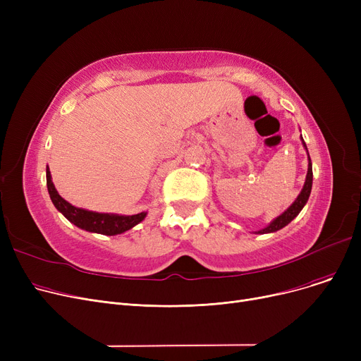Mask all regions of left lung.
Segmentation results:
<instances>
[{"instance_id":"left-lung-1","label":"left lung","mask_w":361,"mask_h":361,"mask_svg":"<svg viewBox=\"0 0 361 361\" xmlns=\"http://www.w3.org/2000/svg\"><path fill=\"white\" fill-rule=\"evenodd\" d=\"M301 143H302V146H305V149L307 150V146H306L305 140H302V137H301ZM307 157H309V152H307ZM312 184H313V171H312V159L309 157V166H307L306 181H305V185H302V188H301L300 195L297 196V199L291 203V206L288 207L287 211H283L279 216H276L268 226H264V228H262L259 231H255V234L275 233V231H279L281 228H283V226H286V225H288L301 212L302 207H305V204L307 203L310 192H312Z\"/></svg>"}]
</instances>
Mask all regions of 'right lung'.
Here are the masks:
<instances>
[{"instance_id":"right-lung-1","label":"right lung","mask_w":361,"mask_h":361,"mask_svg":"<svg viewBox=\"0 0 361 361\" xmlns=\"http://www.w3.org/2000/svg\"><path fill=\"white\" fill-rule=\"evenodd\" d=\"M47 185H48L49 197L54 206L56 207V211L61 212L71 224L89 233H97L104 235L123 234L131 230L133 226H136L139 222H142L147 215V212H140L136 215L102 214V212L82 209V207H75L67 200H64L59 195V192H56L48 166H47Z\"/></svg>"}]
</instances>
